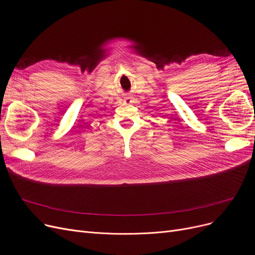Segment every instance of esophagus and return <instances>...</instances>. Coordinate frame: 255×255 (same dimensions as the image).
Instances as JSON below:
<instances>
[{"label":"esophagus","instance_id":"esophagus-1","mask_svg":"<svg viewBox=\"0 0 255 255\" xmlns=\"http://www.w3.org/2000/svg\"><path fill=\"white\" fill-rule=\"evenodd\" d=\"M126 102H127V103H128V104H130V103H131V101H130L129 99H127V100H126Z\"/></svg>","mask_w":255,"mask_h":255}]
</instances>
